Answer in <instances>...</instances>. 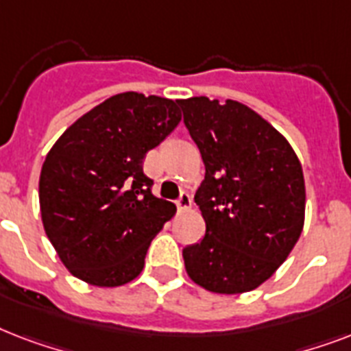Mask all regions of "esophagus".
Segmentation results:
<instances>
[{"label":"esophagus","mask_w":351,"mask_h":351,"mask_svg":"<svg viewBox=\"0 0 351 351\" xmlns=\"http://www.w3.org/2000/svg\"><path fill=\"white\" fill-rule=\"evenodd\" d=\"M191 204H193V200H191V197L187 195V193H182L180 197L176 198V208L180 209V211H186V209L191 208Z\"/></svg>","instance_id":"esophagus-1"}]
</instances>
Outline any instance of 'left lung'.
I'll use <instances>...</instances> for the list:
<instances>
[{
    "label": "left lung",
    "instance_id": "8db88e82",
    "mask_svg": "<svg viewBox=\"0 0 351 351\" xmlns=\"http://www.w3.org/2000/svg\"><path fill=\"white\" fill-rule=\"evenodd\" d=\"M206 176L195 202L206 237L184 247L193 282L213 293H244L277 271L304 226L306 189L297 154L244 104L195 96L176 101Z\"/></svg>",
    "mask_w": 351,
    "mask_h": 351
}]
</instances>
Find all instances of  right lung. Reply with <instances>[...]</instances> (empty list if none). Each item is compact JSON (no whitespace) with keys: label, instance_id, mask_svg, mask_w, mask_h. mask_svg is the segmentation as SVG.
<instances>
[{"label":"right lung","instance_id":"add662e5","mask_svg":"<svg viewBox=\"0 0 351 351\" xmlns=\"http://www.w3.org/2000/svg\"><path fill=\"white\" fill-rule=\"evenodd\" d=\"M180 120L176 101L121 93L52 145L40 175L41 220L74 277L114 288L140 275L151 240L176 211L151 193L143 158Z\"/></svg>","mask_w":351,"mask_h":351}]
</instances>
